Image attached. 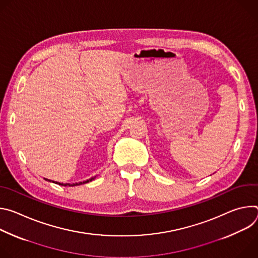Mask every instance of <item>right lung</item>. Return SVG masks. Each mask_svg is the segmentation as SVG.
I'll list each match as a JSON object with an SVG mask.
<instances>
[{
  "instance_id": "1",
  "label": "right lung",
  "mask_w": 258,
  "mask_h": 258,
  "mask_svg": "<svg viewBox=\"0 0 258 258\" xmlns=\"http://www.w3.org/2000/svg\"><path fill=\"white\" fill-rule=\"evenodd\" d=\"M95 178H96V176H92L91 178H89V179H87V180L79 181V182H75V183H68V182L63 183V182L54 181V180H51V179H48V178H45V179L48 180V181H53V182H55V183H57V185H60V186H64V187H75V186H80V185H83V183H87V182H89V181H92V180H94Z\"/></svg>"
}]
</instances>
